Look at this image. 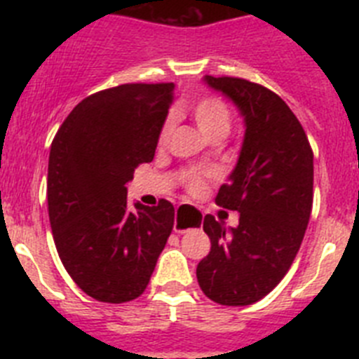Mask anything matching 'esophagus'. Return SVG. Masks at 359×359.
Instances as JSON below:
<instances>
[{
  "label": "esophagus",
  "mask_w": 359,
  "mask_h": 359,
  "mask_svg": "<svg viewBox=\"0 0 359 359\" xmlns=\"http://www.w3.org/2000/svg\"><path fill=\"white\" fill-rule=\"evenodd\" d=\"M201 223V214H198V221L194 223H190L189 219L183 215L182 208L180 210H176V217H174V231H177V233H183V231L190 230V226H198V224Z\"/></svg>",
  "instance_id": "obj_1"
}]
</instances>
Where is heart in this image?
<instances>
[{
  "mask_svg": "<svg viewBox=\"0 0 359 359\" xmlns=\"http://www.w3.org/2000/svg\"><path fill=\"white\" fill-rule=\"evenodd\" d=\"M190 115L194 118L196 126L199 131L208 138H224L226 133L230 131L231 115L226 104L215 97H203L198 98L192 106H190ZM174 128H176V116L169 115L165 118L163 126L160 131V145H167L172 136ZM187 183L192 190L201 189V176L196 172H190L187 176Z\"/></svg>",
  "mask_w": 359,
  "mask_h": 359,
  "instance_id": "1",
  "label": "heart"
}]
</instances>
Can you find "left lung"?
<instances>
[{"mask_svg":"<svg viewBox=\"0 0 359 359\" xmlns=\"http://www.w3.org/2000/svg\"><path fill=\"white\" fill-rule=\"evenodd\" d=\"M203 82L236 104L246 129L239 160L215 198L239 212V224L226 228L205 215L212 246L196 277L214 302L250 306L284 278L302 244L313 207V151L277 93L237 77L205 75Z\"/></svg>","mask_w":359,"mask_h":359,"instance_id":"left-lung-1","label":"left lung"}]
</instances>
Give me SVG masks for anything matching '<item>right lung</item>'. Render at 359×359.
<instances>
[{
	"label": "right lung",
	"mask_w": 359,
	"mask_h": 359,
	"mask_svg": "<svg viewBox=\"0 0 359 359\" xmlns=\"http://www.w3.org/2000/svg\"><path fill=\"white\" fill-rule=\"evenodd\" d=\"M174 84H122L86 97L52 142L48 215L73 282L98 302L140 297L174 226L172 203L129 207L126 183L154 158Z\"/></svg>",
	"instance_id": "right-lung-1"
}]
</instances>
